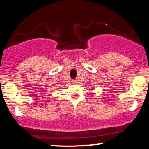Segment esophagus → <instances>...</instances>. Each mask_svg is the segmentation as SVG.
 I'll use <instances>...</instances> for the list:
<instances>
[{
  "label": "esophagus",
  "instance_id": "1",
  "mask_svg": "<svg viewBox=\"0 0 149 149\" xmlns=\"http://www.w3.org/2000/svg\"><path fill=\"white\" fill-rule=\"evenodd\" d=\"M72 83H73V84H76V83H77V81H76V80H72Z\"/></svg>",
  "mask_w": 149,
  "mask_h": 149
}]
</instances>
